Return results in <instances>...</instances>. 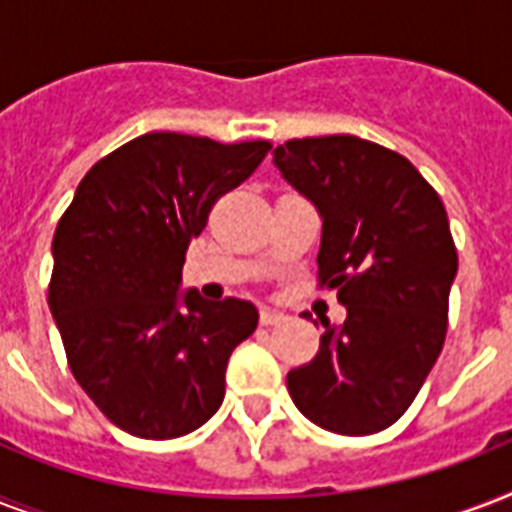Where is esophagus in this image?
<instances>
[{
    "label": "esophagus",
    "mask_w": 512,
    "mask_h": 512,
    "mask_svg": "<svg viewBox=\"0 0 512 512\" xmlns=\"http://www.w3.org/2000/svg\"><path fill=\"white\" fill-rule=\"evenodd\" d=\"M284 319H287V316H284V311H276V308H260V324H263V327L281 324Z\"/></svg>",
    "instance_id": "34e87169"
}]
</instances>
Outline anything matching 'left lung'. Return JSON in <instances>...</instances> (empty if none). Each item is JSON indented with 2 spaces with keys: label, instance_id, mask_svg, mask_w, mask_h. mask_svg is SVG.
I'll use <instances>...</instances> for the list:
<instances>
[{
  "label": "left lung",
  "instance_id": "8db88e82",
  "mask_svg": "<svg viewBox=\"0 0 512 512\" xmlns=\"http://www.w3.org/2000/svg\"><path fill=\"white\" fill-rule=\"evenodd\" d=\"M273 154L324 217L316 279L348 308L340 329L321 319L319 353L287 374L289 396L319 428L372 436L412 406L444 348L457 276L444 201L406 156L356 135Z\"/></svg>",
  "mask_w": 512,
  "mask_h": 512
}]
</instances>
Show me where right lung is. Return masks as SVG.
<instances>
[{
    "mask_svg": "<svg viewBox=\"0 0 512 512\" xmlns=\"http://www.w3.org/2000/svg\"><path fill=\"white\" fill-rule=\"evenodd\" d=\"M271 148L148 132L92 164L58 220L47 303L76 382L130 436H185L223 404L225 366L257 308L188 292L180 311L177 284L215 201Z\"/></svg>",
    "mask_w": 512,
    "mask_h": 512,
    "instance_id": "right-lung-1",
    "label": "right lung"
}]
</instances>
